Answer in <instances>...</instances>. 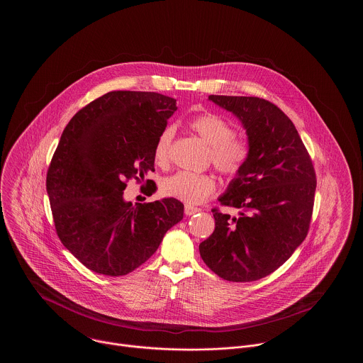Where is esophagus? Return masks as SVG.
I'll return each mask as SVG.
<instances>
[{
    "instance_id": "esophagus-1",
    "label": "esophagus",
    "mask_w": 363,
    "mask_h": 363,
    "mask_svg": "<svg viewBox=\"0 0 363 363\" xmlns=\"http://www.w3.org/2000/svg\"><path fill=\"white\" fill-rule=\"evenodd\" d=\"M201 209L197 207H193V206H189V204H186L185 206V213L190 216V215H194V213H197V212H200Z\"/></svg>"
}]
</instances>
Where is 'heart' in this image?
Listing matches in <instances>:
<instances>
[{"label": "heart", "instance_id": "1", "mask_svg": "<svg viewBox=\"0 0 363 363\" xmlns=\"http://www.w3.org/2000/svg\"><path fill=\"white\" fill-rule=\"evenodd\" d=\"M189 128L211 147L209 157L219 173L235 177L241 173L250 157L249 144L234 136V128L219 114L203 113L193 117ZM174 129L167 126L156 140L154 157L156 164L167 166L170 162ZM162 191L189 204H200L216 189V181L209 174L178 172L162 182Z\"/></svg>", "mask_w": 363, "mask_h": 363}]
</instances>
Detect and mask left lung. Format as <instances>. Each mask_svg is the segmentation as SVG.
Returning <instances> with one entry per match:
<instances>
[{"label":"left lung","instance_id":"left-lung-1","mask_svg":"<svg viewBox=\"0 0 363 363\" xmlns=\"http://www.w3.org/2000/svg\"><path fill=\"white\" fill-rule=\"evenodd\" d=\"M208 99L240 120L250 157L218 199L240 216L212 209L215 231L200 243V256L225 280L255 281L277 271L306 238L315 173L298 130L277 106L256 96Z\"/></svg>","mask_w":363,"mask_h":363}]
</instances>
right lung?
Wrapping results in <instances>:
<instances>
[{
    "instance_id": "add662e5",
    "label": "right lung",
    "mask_w": 363,
    "mask_h": 363,
    "mask_svg": "<svg viewBox=\"0 0 363 363\" xmlns=\"http://www.w3.org/2000/svg\"><path fill=\"white\" fill-rule=\"evenodd\" d=\"M175 110L177 101L166 95L111 91L64 129L46 189L60 240L88 269L128 275L182 220L184 204L173 197L135 206L123 200L126 181L155 172L156 140Z\"/></svg>"
}]
</instances>
